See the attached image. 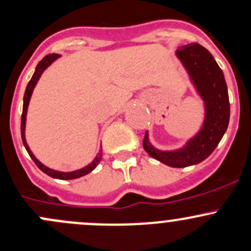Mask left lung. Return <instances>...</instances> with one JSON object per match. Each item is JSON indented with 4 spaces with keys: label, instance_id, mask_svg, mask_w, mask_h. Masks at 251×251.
Here are the masks:
<instances>
[{
    "label": "left lung",
    "instance_id": "8db88e82",
    "mask_svg": "<svg viewBox=\"0 0 251 251\" xmlns=\"http://www.w3.org/2000/svg\"><path fill=\"white\" fill-rule=\"evenodd\" d=\"M177 57L189 73L198 93L205 101V122L197 136L177 151H160L144 138L143 146L151 157L171 167L182 168L197 165L207 158L222 139L229 123V98L222 69L212 54L198 42L185 45Z\"/></svg>",
    "mask_w": 251,
    "mask_h": 251
}]
</instances>
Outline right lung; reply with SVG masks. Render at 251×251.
I'll list each match as a JSON object with an SVG mask.
<instances>
[{
  "mask_svg": "<svg viewBox=\"0 0 251 251\" xmlns=\"http://www.w3.org/2000/svg\"><path fill=\"white\" fill-rule=\"evenodd\" d=\"M58 57H59V54H57V53H51V54H47V56H45L44 58H42L41 61L38 63L35 72H34L33 76H31L30 81H29L28 85H26L25 94H24V100H23V113H22V121H21L22 140H23L24 146H25L26 151H28V153H29V156H30V157H31V160H33L34 162H35V165L38 166L39 168H40L42 172L46 173V175L50 176V177L56 178V179H75V178L83 177V176L88 175V173H90L91 171L95 170L96 166H98L99 163H100L101 157H102V150H100V152L98 153V156H96V157H95V160H94L93 162L90 163V165L86 166V167L81 168V170H78V171H73V172H58V171L51 170V168H49V167H46V166L42 165L40 161H39L38 158H36L35 156L33 155V152H31L30 149H29L28 144H26L25 134H24V131H25L26 110H28L29 101H30L31 94H33L34 88H35V85H36V83H38L39 78H40V76H41L42 72H44L45 69H46L47 67H49L50 64H51L52 62L54 61V59L58 58Z\"/></svg>",
  "mask_w": 251,
  "mask_h": 251,
  "instance_id": "right-lung-1",
  "label": "right lung"
}]
</instances>
